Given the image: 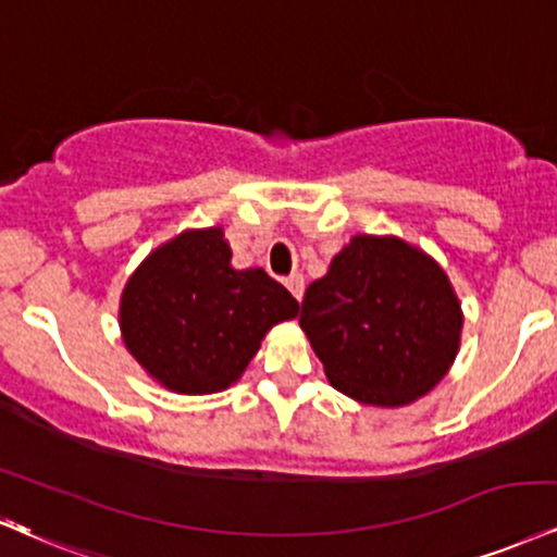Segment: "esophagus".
Wrapping results in <instances>:
<instances>
[{
    "instance_id": "esophagus-1",
    "label": "esophagus",
    "mask_w": 557,
    "mask_h": 557,
    "mask_svg": "<svg viewBox=\"0 0 557 557\" xmlns=\"http://www.w3.org/2000/svg\"><path fill=\"white\" fill-rule=\"evenodd\" d=\"M285 285H287V290L293 293V298H296L298 304H300V298H304V290H306L304 274H290V277L285 280Z\"/></svg>"
}]
</instances>
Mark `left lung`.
Here are the masks:
<instances>
[{
  "label": "left lung",
  "instance_id": "left-lung-1",
  "mask_svg": "<svg viewBox=\"0 0 557 557\" xmlns=\"http://www.w3.org/2000/svg\"><path fill=\"white\" fill-rule=\"evenodd\" d=\"M300 330L334 388L366 405L399 407L451 368L461 306L425 251L394 236H355L308 285Z\"/></svg>",
  "mask_w": 557,
  "mask_h": 557
}]
</instances>
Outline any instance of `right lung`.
Returning a JSON list of instances; mask_svg holds the SVG:
<instances>
[{
	"label": "right lung",
	"mask_w": 557,
	"mask_h": 557,
	"mask_svg": "<svg viewBox=\"0 0 557 557\" xmlns=\"http://www.w3.org/2000/svg\"><path fill=\"white\" fill-rule=\"evenodd\" d=\"M223 227L158 246L122 293L126 350L176 394H214L240 379L274 324L298 300L264 270H233Z\"/></svg>",
	"instance_id": "right-lung-1"
}]
</instances>
